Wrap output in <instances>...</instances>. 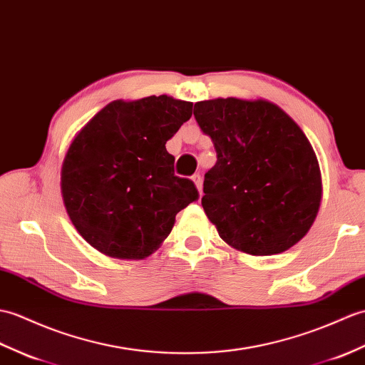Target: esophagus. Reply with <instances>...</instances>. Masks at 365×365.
Wrapping results in <instances>:
<instances>
[{
    "mask_svg": "<svg viewBox=\"0 0 365 365\" xmlns=\"http://www.w3.org/2000/svg\"><path fill=\"white\" fill-rule=\"evenodd\" d=\"M191 179H192L194 185H196V188L199 190V192L202 194V175L200 174H194Z\"/></svg>",
    "mask_w": 365,
    "mask_h": 365,
    "instance_id": "esophagus-1",
    "label": "esophagus"
}]
</instances>
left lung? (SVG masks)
<instances>
[{
  "mask_svg": "<svg viewBox=\"0 0 365 365\" xmlns=\"http://www.w3.org/2000/svg\"><path fill=\"white\" fill-rule=\"evenodd\" d=\"M194 118L217 154L202 207L219 236L257 257L297 244L322 200L316 152L297 123L266 99L240 98L200 101Z\"/></svg>",
  "mask_w": 365,
  "mask_h": 365,
  "instance_id": "1",
  "label": "left lung"
}]
</instances>
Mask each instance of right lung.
<instances>
[{
	"mask_svg": "<svg viewBox=\"0 0 365 365\" xmlns=\"http://www.w3.org/2000/svg\"><path fill=\"white\" fill-rule=\"evenodd\" d=\"M192 115L171 96L118 99L82 127L68 148L62 197L73 225L107 257L143 259L171 233L175 215L199 197L174 174L166 141Z\"/></svg>",
	"mask_w": 365,
	"mask_h": 365,
	"instance_id": "1",
	"label": "right lung"
}]
</instances>
